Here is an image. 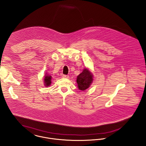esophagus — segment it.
<instances>
[{
    "label": "esophagus",
    "instance_id": "1",
    "mask_svg": "<svg viewBox=\"0 0 146 146\" xmlns=\"http://www.w3.org/2000/svg\"><path fill=\"white\" fill-rule=\"evenodd\" d=\"M62 77L63 78H68L69 76H67V75H63Z\"/></svg>",
    "mask_w": 146,
    "mask_h": 146
}]
</instances>
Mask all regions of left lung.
<instances>
[{"instance_id": "left-lung-1", "label": "left lung", "mask_w": 146, "mask_h": 146, "mask_svg": "<svg viewBox=\"0 0 146 146\" xmlns=\"http://www.w3.org/2000/svg\"><path fill=\"white\" fill-rule=\"evenodd\" d=\"M94 80L93 73L86 68L83 69L82 72L77 78V83L78 89L80 90L84 91L88 89Z\"/></svg>"}]
</instances>
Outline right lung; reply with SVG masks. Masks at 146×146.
Instances as JSON below:
<instances>
[{
  "mask_svg": "<svg viewBox=\"0 0 146 146\" xmlns=\"http://www.w3.org/2000/svg\"><path fill=\"white\" fill-rule=\"evenodd\" d=\"M52 76L48 73H46L43 77V84L46 87H48L51 84Z\"/></svg>",
  "mask_w": 146,
  "mask_h": 146,
  "instance_id": "1",
  "label": "right lung"
}]
</instances>
